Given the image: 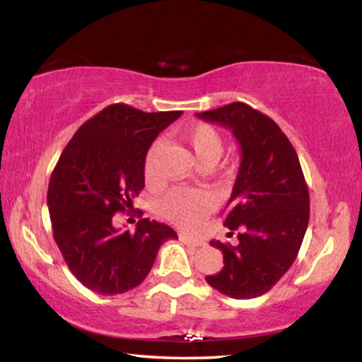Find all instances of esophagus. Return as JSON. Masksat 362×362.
<instances>
[{"instance_id": "1", "label": "esophagus", "mask_w": 362, "mask_h": 362, "mask_svg": "<svg viewBox=\"0 0 362 362\" xmlns=\"http://www.w3.org/2000/svg\"><path fill=\"white\" fill-rule=\"evenodd\" d=\"M179 238H180V241L188 244V246H193V247L204 246V241L203 240H199V238H194V236H189V235H185V233H180Z\"/></svg>"}]
</instances>
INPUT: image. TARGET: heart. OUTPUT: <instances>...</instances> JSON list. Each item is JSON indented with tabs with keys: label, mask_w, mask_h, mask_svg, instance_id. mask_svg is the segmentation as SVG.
I'll list each match as a JSON object with an SVG mask.
<instances>
[{
	"label": "heart",
	"mask_w": 362,
	"mask_h": 362,
	"mask_svg": "<svg viewBox=\"0 0 362 362\" xmlns=\"http://www.w3.org/2000/svg\"><path fill=\"white\" fill-rule=\"evenodd\" d=\"M182 139L192 148L201 166L211 168L223 155V136L216 127L207 124V122H194L192 126H187L182 131ZM161 150L163 140L158 139L146 151L144 161V173L146 180H153L156 177V163ZM212 204L214 201L209 193L201 192V189L175 188L164 196L161 203H159V211L170 222L180 226H192L209 214Z\"/></svg>",
	"instance_id": "b5f03b06"
}]
</instances>
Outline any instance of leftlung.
<instances>
[{"label": "left lung", "instance_id": "1", "mask_svg": "<svg viewBox=\"0 0 362 362\" xmlns=\"http://www.w3.org/2000/svg\"><path fill=\"white\" fill-rule=\"evenodd\" d=\"M198 118L231 129L241 146V166L226 204L223 225L238 244L211 241L223 267L207 284L233 298L263 296L291 268L310 220V193L298 156L269 116L233 102Z\"/></svg>", "mask_w": 362, "mask_h": 362}]
</instances>
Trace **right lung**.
Returning <instances> with one entry per match:
<instances>
[{
    "label": "right lung",
    "instance_id": "1",
    "mask_svg": "<svg viewBox=\"0 0 362 362\" xmlns=\"http://www.w3.org/2000/svg\"><path fill=\"white\" fill-rule=\"evenodd\" d=\"M182 112L146 113L126 103L103 108L66 144L47 188L54 240L79 283L103 296L137 287L158 249L177 235L140 218L136 233L115 228L145 187L144 161L153 140Z\"/></svg>",
    "mask_w": 362,
    "mask_h": 362
}]
</instances>
